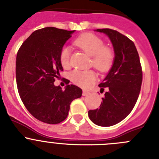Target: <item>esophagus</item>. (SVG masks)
I'll return each instance as SVG.
<instances>
[{
  "mask_svg": "<svg viewBox=\"0 0 159 159\" xmlns=\"http://www.w3.org/2000/svg\"><path fill=\"white\" fill-rule=\"evenodd\" d=\"M89 94H90V92H88V91H85V90H84V91H83V95H84V96H87V95H88Z\"/></svg>",
  "mask_w": 159,
  "mask_h": 159,
  "instance_id": "1",
  "label": "esophagus"
}]
</instances>
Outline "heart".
Listing matches in <instances>:
<instances>
[{
    "label": "heart",
    "instance_id": "1",
    "mask_svg": "<svg viewBox=\"0 0 159 159\" xmlns=\"http://www.w3.org/2000/svg\"><path fill=\"white\" fill-rule=\"evenodd\" d=\"M75 44L92 57L91 65L97 71L104 73L111 69L115 60V52L111 48L104 45V42L98 36L92 33L82 35L75 40ZM71 51L64 46L60 52V61L64 68H69ZM73 84L82 88H87L96 80V74L92 70H74L69 75Z\"/></svg>",
    "mask_w": 159,
    "mask_h": 159
}]
</instances>
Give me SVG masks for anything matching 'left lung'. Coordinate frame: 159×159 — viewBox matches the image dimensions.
I'll use <instances>...</instances> for the list:
<instances>
[{"mask_svg": "<svg viewBox=\"0 0 159 159\" xmlns=\"http://www.w3.org/2000/svg\"><path fill=\"white\" fill-rule=\"evenodd\" d=\"M110 38L115 60L110 71L99 85L105 92L99 108L90 110L88 116L95 124L111 127L121 122L134 108L141 90L143 71L134 42L110 29H96Z\"/></svg>", "mask_w": 159, "mask_h": 159, "instance_id": "obj_1", "label": "left lung"}]
</instances>
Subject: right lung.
I'll return each mask as SVG.
<instances>
[{"instance_id": "add662e5", "label": "right lung", "mask_w": 159, "mask_h": 159, "mask_svg": "<svg viewBox=\"0 0 159 159\" xmlns=\"http://www.w3.org/2000/svg\"><path fill=\"white\" fill-rule=\"evenodd\" d=\"M74 32L54 27L38 29L18 50L16 79L20 97L29 113L43 123L64 121L71 102L82 95V90L75 85H67L64 91L54 85L63 71L60 52Z\"/></svg>"}]
</instances>
